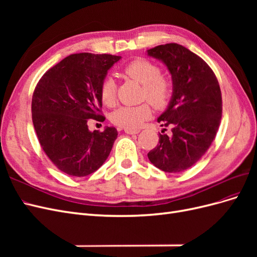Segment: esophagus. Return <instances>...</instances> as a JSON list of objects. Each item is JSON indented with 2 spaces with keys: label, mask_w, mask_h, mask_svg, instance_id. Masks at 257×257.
<instances>
[{
  "label": "esophagus",
  "mask_w": 257,
  "mask_h": 257,
  "mask_svg": "<svg viewBox=\"0 0 257 257\" xmlns=\"http://www.w3.org/2000/svg\"><path fill=\"white\" fill-rule=\"evenodd\" d=\"M124 132H125V133L128 134V135H134V134L139 133L138 130H127V128H125V130H124Z\"/></svg>",
  "instance_id": "obj_1"
}]
</instances>
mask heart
I'll list each match as a JSON object with an SVG mask.
<instances>
[{
    "label": "heart",
    "mask_w": 257,
    "mask_h": 257,
    "mask_svg": "<svg viewBox=\"0 0 257 257\" xmlns=\"http://www.w3.org/2000/svg\"><path fill=\"white\" fill-rule=\"evenodd\" d=\"M123 73L143 85L144 97L155 108L162 109L166 107L172 96V83L161 76L158 65L146 59H136L124 67ZM100 97L107 106H111L115 102V82L110 77L100 85ZM151 113V107L147 103L137 106H121L111 113V121L120 127L136 130L150 118Z\"/></svg>",
    "instance_id": "heart-1"
}]
</instances>
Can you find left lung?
<instances>
[{
  "mask_svg": "<svg viewBox=\"0 0 257 257\" xmlns=\"http://www.w3.org/2000/svg\"><path fill=\"white\" fill-rule=\"evenodd\" d=\"M147 56L162 62L173 81L172 98L158 118L173 134H160L148 159L163 172L180 173L203 157L216 135L222 118L220 85L206 62L181 45H160Z\"/></svg>",
  "mask_w": 257,
  "mask_h": 257,
  "instance_id": "left-lung-1",
  "label": "left lung"
}]
</instances>
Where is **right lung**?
Instances as JSON below:
<instances>
[{
    "mask_svg": "<svg viewBox=\"0 0 257 257\" xmlns=\"http://www.w3.org/2000/svg\"><path fill=\"white\" fill-rule=\"evenodd\" d=\"M111 54H71L46 72L32 97V120L43 150L69 176L85 177L102 166L118 137L113 126L90 131L88 120L104 121L100 85L114 63Z\"/></svg>",
    "mask_w": 257,
    "mask_h": 257,
    "instance_id": "obj_1",
    "label": "right lung"
}]
</instances>
